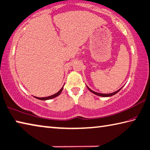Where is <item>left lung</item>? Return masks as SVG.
I'll return each instance as SVG.
<instances>
[{
    "mask_svg": "<svg viewBox=\"0 0 150 150\" xmlns=\"http://www.w3.org/2000/svg\"><path fill=\"white\" fill-rule=\"evenodd\" d=\"M87 89H88L90 91H91V93H93V94H95V95H98V96H100V97H111V96H113V95H114L115 94H116L117 93H118L119 92L120 90L121 89V88H122V87H121V89H118L117 91H115V92H114V93H108V94H104V93H97V92H95L94 91H93V90H91V89L89 88V87H88L87 86Z\"/></svg>",
    "mask_w": 150,
    "mask_h": 150,
    "instance_id": "1",
    "label": "left lung"
}]
</instances>
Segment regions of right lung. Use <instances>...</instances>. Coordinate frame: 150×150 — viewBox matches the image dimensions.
<instances>
[{"instance_id":"1","label":"right lung","mask_w":150,"mask_h":150,"mask_svg":"<svg viewBox=\"0 0 150 150\" xmlns=\"http://www.w3.org/2000/svg\"><path fill=\"white\" fill-rule=\"evenodd\" d=\"M63 87H62V88H61L60 90H59V91L57 93H55V94L53 95L49 96V97H42V98H40V97H36V98H38V99H39V100H46L52 99V98H55V97H57V96H59V95H60V94H61V93L62 92V91H63Z\"/></svg>"}]
</instances>
